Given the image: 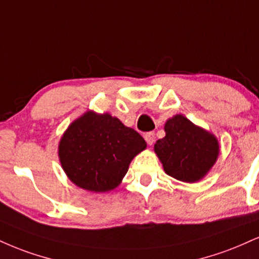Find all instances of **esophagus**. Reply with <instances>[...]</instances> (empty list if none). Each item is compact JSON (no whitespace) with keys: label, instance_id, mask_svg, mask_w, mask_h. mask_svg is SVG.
I'll list each match as a JSON object with an SVG mask.
<instances>
[{"label":"esophagus","instance_id":"34e87169","mask_svg":"<svg viewBox=\"0 0 259 259\" xmlns=\"http://www.w3.org/2000/svg\"><path fill=\"white\" fill-rule=\"evenodd\" d=\"M145 140H146V142L148 143L149 146H152L154 143V141H155V135H154V133H146L145 134Z\"/></svg>","mask_w":259,"mask_h":259}]
</instances>
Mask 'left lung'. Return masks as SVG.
Masks as SVG:
<instances>
[{
  "instance_id": "obj_1",
  "label": "left lung",
  "mask_w": 259,
  "mask_h": 259,
  "mask_svg": "<svg viewBox=\"0 0 259 259\" xmlns=\"http://www.w3.org/2000/svg\"><path fill=\"white\" fill-rule=\"evenodd\" d=\"M164 130L165 136L155 142L154 152L165 172L187 183L204 179L219 158L220 143L216 136L183 114L169 118Z\"/></svg>"
}]
</instances>
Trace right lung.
I'll list each match as a JSON object with an SVG mask.
<instances>
[{
	"instance_id": "add662e5",
	"label": "right lung",
	"mask_w": 259,
	"mask_h": 259,
	"mask_svg": "<svg viewBox=\"0 0 259 259\" xmlns=\"http://www.w3.org/2000/svg\"><path fill=\"white\" fill-rule=\"evenodd\" d=\"M146 147L142 136L118 118L87 111L62 134L58 153L71 182L105 193L120 185L132 160Z\"/></svg>"
}]
</instances>
